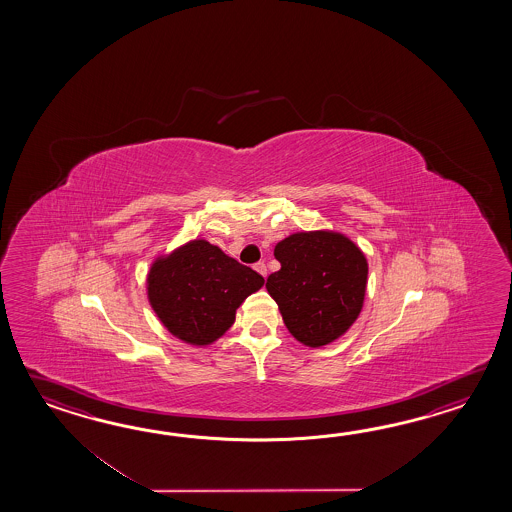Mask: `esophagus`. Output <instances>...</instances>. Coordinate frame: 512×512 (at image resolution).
<instances>
[{
  "instance_id": "esophagus-1",
  "label": "esophagus",
  "mask_w": 512,
  "mask_h": 512,
  "mask_svg": "<svg viewBox=\"0 0 512 512\" xmlns=\"http://www.w3.org/2000/svg\"><path fill=\"white\" fill-rule=\"evenodd\" d=\"M254 269H256V272H260L263 278H267V265H265L263 261H258V263L254 265Z\"/></svg>"
}]
</instances>
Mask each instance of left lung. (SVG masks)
<instances>
[{
    "instance_id": "obj_1",
    "label": "left lung",
    "mask_w": 512,
    "mask_h": 512,
    "mask_svg": "<svg viewBox=\"0 0 512 512\" xmlns=\"http://www.w3.org/2000/svg\"><path fill=\"white\" fill-rule=\"evenodd\" d=\"M274 258L282 267L265 287L298 342L322 348L355 324L366 296L368 260L346 234L294 232L276 243Z\"/></svg>"
}]
</instances>
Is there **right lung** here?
Segmentation results:
<instances>
[{"label":"right lung","mask_w":512,"mask_h":512,"mask_svg":"<svg viewBox=\"0 0 512 512\" xmlns=\"http://www.w3.org/2000/svg\"><path fill=\"white\" fill-rule=\"evenodd\" d=\"M263 276L207 240H190L153 260L146 293L153 313L175 338L210 346L236 320V309L260 291Z\"/></svg>","instance_id":"add662e5"}]
</instances>
